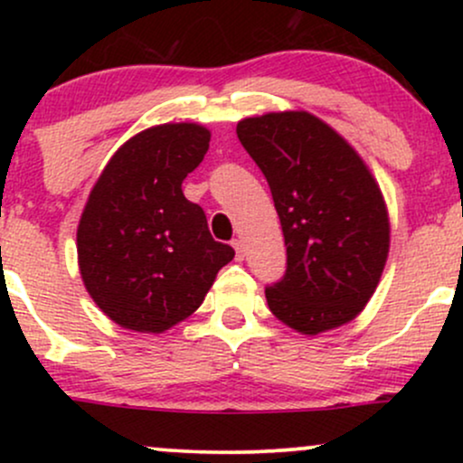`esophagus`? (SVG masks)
<instances>
[{"label":"esophagus","mask_w":463,"mask_h":463,"mask_svg":"<svg viewBox=\"0 0 463 463\" xmlns=\"http://www.w3.org/2000/svg\"><path fill=\"white\" fill-rule=\"evenodd\" d=\"M231 243H232V248H235L239 261H243V241H241V239H232Z\"/></svg>","instance_id":"esophagus-1"}]
</instances>
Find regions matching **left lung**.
I'll use <instances>...</instances> for the list:
<instances>
[{"label":"left lung","mask_w":463,"mask_h":463,"mask_svg":"<svg viewBox=\"0 0 463 463\" xmlns=\"http://www.w3.org/2000/svg\"><path fill=\"white\" fill-rule=\"evenodd\" d=\"M237 137L268 180L283 226L287 269L265 287L269 311L302 335L354 320L390 252V217L368 165L307 110L248 117Z\"/></svg>","instance_id":"8db88e82"}]
</instances>
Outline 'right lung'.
I'll list each match as a JSON object with an SVG mask.
<instances>
[{
	"label": "right lung",
	"mask_w": 463,
	"mask_h": 463,
	"mask_svg": "<svg viewBox=\"0 0 463 463\" xmlns=\"http://www.w3.org/2000/svg\"><path fill=\"white\" fill-rule=\"evenodd\" d=\"M209 141L200 124L152 126L113 154L89 194L80 274L95 305L128 331L163 333L187 320L235 257L183 194Z\"/></svg>",
	"instance_id": "1"
}]
</instances>
